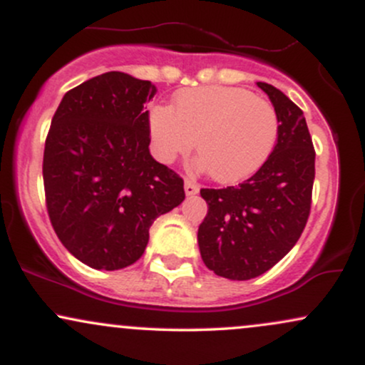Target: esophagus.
<instances>
[{
  "instance_id": "1",
  "label": "esophagus",
  "mask_w": 365,
  "mask_h": 365,
  "mask_svg": "<svg viewBox=\"0 0 365 365\" xmlns=\"http://www.w3.org/2000/svg\"><path fill=\"white\" fill-rule=\"evenodd\" d=\"M197 192H199V185H197L195 182H192V180H185V194L188 195V197H192V195H195Z\"/></svg>"
}]
</instances>
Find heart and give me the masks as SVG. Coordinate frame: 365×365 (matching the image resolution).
Here are the masks:
<instances>
[{"label": "heart", "instance_id": "1", "mask_svg": "<svg viewBox=\"0 0 365 365\" xmlns=\"http://www.w3.org/2000/svg\"><path fill=\"white\" fill-rule=\"evenodd\" d=\"M153 150L163 163L195 145V166L221 183L240 182L264 165L278 139V115L266 99L242 87L204 86L180 91L173 108L149 115Z\"/></svg>", "mask_w": 365, "mask_h": 365}]
</instances>
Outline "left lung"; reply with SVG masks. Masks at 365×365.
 Masks as SVG:
<instances>
[{
  "mask_svg": "<svg viewBox=\"0 0 365 365\" xmlns=\"http://www.w3.org/2000/svg\"><path fill=\"white\" fill-rule=\"evenodd\" d=\"M278 115V142L238 187L202 188L207 215L199 226L200 257L228 279H252L293 249L311 212L316 153L304 113L282 91L257 82Z\"/></svg>",
  "mask_w": 365,
  "mask_h": 365,
  "instance_id": "left-lung-1",
  "label": "left lung"
}]
</instances>
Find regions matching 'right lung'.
Masks as SVG:
<instances>
[{
    "mask_svg": "<svg viewBox=\"0 0 365 365\" xmlns=\"http://www.w3.org/2000/svg\"><path fill=\"white\" fill-rule=\"evenodd\" d=\"M149 81L108 72L63 96L44 148L48 215L70 254L94 269L139 261L158 216L185 199L183 180L149 153Z\"/></svg>",
    "mask_w": 365,
    "mask_h": 365,
    "instance_id": "obj_1",
    "label": "right lung"
}]
</instances>
